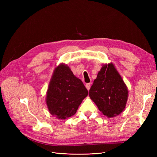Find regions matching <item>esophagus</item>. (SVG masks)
I'll return each instance as SVG.
<instances>
[{
  "instance_id": "1",
  "label": "esophagus",
  "mask_w": 157,
  "mask_h": 157,
  "mask_svg": "<svg viewBox=\"0 0 157 157\" xmlns=\"http://www.w3.org/2000/svg\"><path fill=\"white\" fill-rule=\"evenodd\" d=\"M90 85H91V84H90V83H87V84H86V85H85L88 90H89L90 88Z\"/></svg>"
}]
</instances>
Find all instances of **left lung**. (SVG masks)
Masks as SVG:
<instances>
[{"label":"left lung","instance_id":"1","mask_svg":"<svg viewBox=\"0 0 157 157\" xmlns=\"http://www.w3.org/2000/svg\"><path fill=\"white\" fill-rule=\"evenodd\" d=\"M89 96L108 118L115 117L124 110L128 90L113 63L102 65L90 89Z\"/></svg>","mask_w":157,"mask_h":157}]
</instances>
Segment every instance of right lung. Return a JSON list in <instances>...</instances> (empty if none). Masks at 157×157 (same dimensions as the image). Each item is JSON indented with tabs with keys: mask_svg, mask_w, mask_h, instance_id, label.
<instances>
[{
	"mask_svg": "<svg viewBox=\"0 0 157 157\" xmlns=\"http://www.w3.org/2000/svg\"><path fill=\"white\" fill-rule=\"evenodd\" d=\"M88 94L82 80L62 63L54 69L52 76L46 96V105L52 115L65 120L75 115Z\"/></svg>",
	"mask_w": 157,
	"mask_h": 157,
	"instance_id": "1",
	"label": "right lung"
}]
</instances>
